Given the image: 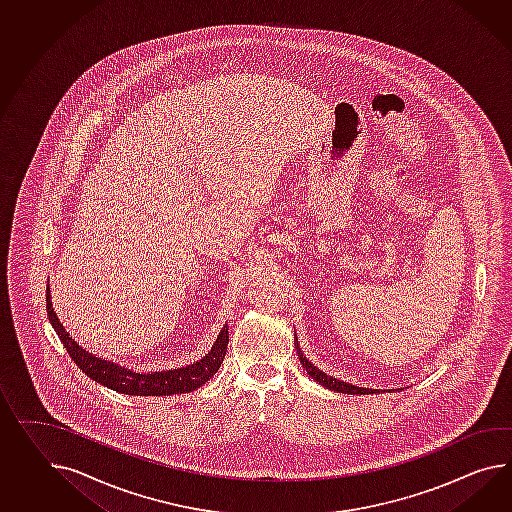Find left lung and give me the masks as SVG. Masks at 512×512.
<instances>
[{
	"label": "left lung",
	"mask_w": 512,
	"mask_h": 512,
	"mask_svg": "<svg viewBox=\"0 0 512 512\" xmlns=\"http://www.w3.org/2000/svg\"><path fill=\"white\" fill-rule=\"evenodd\" d=\"M297 354H299V360H301L302 367L308 371V375L319 382L321 386H325L328 390H334V392H340V394L349 395H369L377 394V390H371V388H360V386H354V384H347L343 380L334 379V377H328L327 373H323L321 369L308 362L306 356L302 354L301 347H299V341H297Z\"/></svg>",
	"instance_id": "obj_1"
}]
</instances>
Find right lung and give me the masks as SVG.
<instances>
[{
	"instance_id": "right-lung-1",
	"label": "right lung",
	"mask_w": 512,
	"mask_h": 512,
	"mask_svg": "<svg viewBox=\"0 0 512 512\" xmlns=\"http://www.w3.org/2000/svg\"><path fill=\"white\" fill-rule=\"evenodd\" d=\"M46 310L50 323L55 328L59 340L63 341L66 353L76 362V366L92 380L100 382L115 390L118 394L126 395H174L187 394L206 384L208 380L219 371L223 364L226 347H228V325H224L219 332L217 340L213 343L210 353L200 358L191 366L180 367V369H169V371H156V373H135L126 367L118 366L113 362L102 360L98 356L85 351L79 347L78 341L72 340V336L66 332L59 317L53 312L52 295H50V284L46 289Z\"/></svg>"
}]
</instances>
